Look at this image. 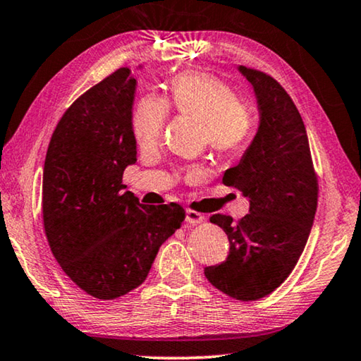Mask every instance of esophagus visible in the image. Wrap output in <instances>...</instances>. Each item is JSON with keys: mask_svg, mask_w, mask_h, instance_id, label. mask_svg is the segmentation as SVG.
Masks as SVG:
<instances>
[{"mask_svg": "<svg viewBox=\"0 0 361 361\" xmlns=\"http://www.w3.org/2000/svg\"><path fill=\"white\" fill-rule=\"evenodd\" d=\"M204 219H206V217H204L202 214L192 211V209H188V211H186V222L188 224H192V225L202 224Z\"/></svg>", "mask_w": 361, "mask_h": 361, "instance_id": "obj_1", "label": "esophagus"}]
</instances>
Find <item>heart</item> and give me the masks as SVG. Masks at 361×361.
I'll use <instances>...</instances> for the list:
<instances>
[{"instance_id": "1", "label": "heart", "mask_w": 361, "mask_h": 361, "mask_svg": "<svg viewBox=\"0 0 361 361\" xmlns=\"http://www.w3.org/2000/svg\"><path fill=\"white\" fill-rule=\"evenodd\" d=\"M169 106L180 115L197 118L204 126L207 146L219 155H233L248 142L252 131V111L236 99L225 80L209 73H185L173 79L169 100L144 97L133 115V133L139 146H155L169 120Z\"/></svg>"}]
</instances>
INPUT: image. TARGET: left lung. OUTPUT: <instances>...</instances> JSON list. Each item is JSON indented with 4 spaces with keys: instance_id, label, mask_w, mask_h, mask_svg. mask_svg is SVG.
I'll return each mask as SVG.
<instances>
[{
    "instance_id": "8db88e82",
    "label": "left lung",
    "mask_w": 361,
    "mask_h": 361,
    "mask_svg": "<svg viewBox=\"0 0 361 361\" xmlns=\"http://www.w3.org/2000/svg\"><path fill=\"white\" fill-rule=\"evenodd\" d=\"M238 69L255 89L259 128L222 181L250 199V214L238 222L212 215L211 222L228 236L230 251L222 264L204 269V276L228 297L252 301L272 293L297 266L318 207V175L290 95L269 74Z\"/></svg>"
}]
</instances>
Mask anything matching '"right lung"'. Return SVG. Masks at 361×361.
I'll return each mask as SVG.
<instances>
[{"label": "right lung", "mask_w": 361, "mask_h": 361, "mask_svg": "<svg viewBox=\"0 0 361 361\" xmlns=\"http://www.w3.org/2000/svg\"><path fill=\"white\" fill-rule=\"evenodd\" d=\"M136 79L120 68L84 92L58 121L43 166L42 214L64 274L99 300H115L146 281L159 248L181 227L185 209L149 206L125 191L136 162Z\"/></svg>", "instance_id": "obj_1"}]
</instances>
